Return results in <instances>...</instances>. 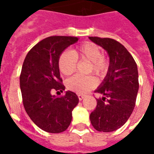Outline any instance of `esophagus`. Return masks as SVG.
<instances>
[{"label":"esophagus","instance_id":"obj_1","mask_svg":"<svg viewBox=\"0 0 154 154\" xmlns=\"http://www.w3.org/2000/svg\"><path fill=\"white\" fill-rule=\"evenodd\" d=\"M77 97H78V99H79V100H82L84 99V96H83V95H81V94H78V95H77Z\"/></svg>","mask_w":154,"mask_h":154}]
</instances>
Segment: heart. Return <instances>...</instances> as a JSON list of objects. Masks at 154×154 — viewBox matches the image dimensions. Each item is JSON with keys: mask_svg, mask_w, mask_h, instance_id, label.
<instances>
[{"mask_svg": "<svg viewBox=\"0 0 154 154\" xmlns=\"http://www.w3.org/2000/svg\"><path fill=\"white\" fill-rule=\"evenodd\" d=\"M90 63L89 72H93L98 77H103L108 71V62L101 54L100 48L91 42H86L73 50L64 51L58 58V67L64 76H70L76 71L77 60ZM97 81L92 76H74L67 79L66 87L68 90L78 94L87 93L97 87Z\"/></svg>", "mask_w": 154, "mask_h": 154, "instance_id": "1", "label": "heart"}]
</instances>
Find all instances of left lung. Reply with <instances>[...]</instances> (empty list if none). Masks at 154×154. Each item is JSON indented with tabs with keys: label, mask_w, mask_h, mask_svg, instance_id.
<instances>
[{
	"label": "left lung",
	"mask_w": 154,
	"mask_h": 154,
	"mask_svg": "<svg viewBox=\"0 0 154 154\" xmlns=\"http://www.w3.org/2000/svg\"><path fill=\"white\" fill-rule=\"evenodd\" d=\"M106 51L110 58L103 82L95 91L103 97L90 115L97 131L112 132L119 129L131 116L139 91V74L135 61L125 46L109 38L89 37Z\"/></svg>",
	"instance_id": "1"
}]
</instances>
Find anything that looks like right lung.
<instances>
[{
	"instance_id": "obj_1",
	"label": "right lung",
	"mask_w": 154,
	"mask_h": 154,
	"mask_svg": "<svg viewBox=\"0 0 154 154\" xmlns=\"http://www.w3.org/2000/svg\"><path fill=\"white\" fill-rule=\"evenodd\" d=\"M78 38L51 36L29 50L22 66L20 86L26 113L38 128L48 133L65 131L72 121V111L79 102L76 93L65 91L63 97L53 95L65 90L62 84L58 58Z\"/></svg>"
}]
</instances>
